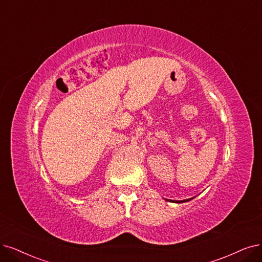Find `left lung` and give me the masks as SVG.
<instances>
[{
    "label": "left lung",
    "mask_w": 262,
    "mask_h": 262,
    "mask_svg": "<svg viewBox=\"0 0 262 262\" xmlns=\"http://www.w3.org/2000/svg\"><path fill=\"white\" fill-rule=\"evenodd\" d=\"M193 199V198H192ZM192 199H188V200H183V201H171V200H169L170 202H172V203H185V202H188V201H190V200H192ZM166 201H168V200H166Z\"/></svg>",
    "instance_id": "left-lung-1"
}]
</instances>
